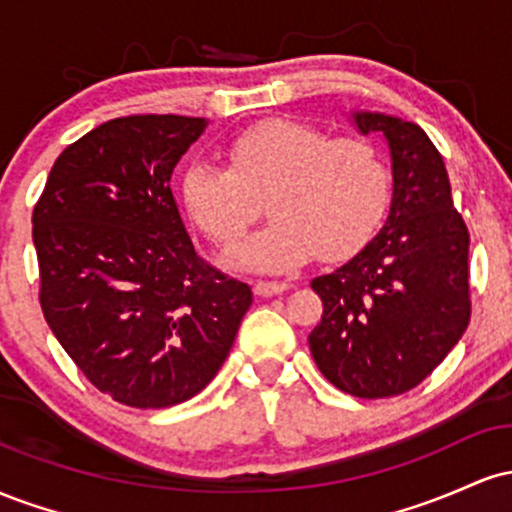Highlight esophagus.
<instances>
[{"label": "esophagus", "mask_w": 512, "mask_h": 512, "mask_svg": "<svg viewBox=\"0 0 512 512\" xmlns=\"http://www.w3.org/2000/svg\"><path fill=\"white\" fill-rule=\"evenodd\" d=\"M289 289H291L289 281H257V284H255V293H257V296H262V298L276 296V293H284Z\"/></svg>", "instance_id": "obj_1"}]
</instances>
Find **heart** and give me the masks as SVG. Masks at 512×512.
Here are the masks:
<instances>
[{
    "instance_id": "1",
    "label": "heart",
    "mask_w": 512,
    "mask_h": 512,
    "mask_svg": "<svg viewBox=\"0 0 512 512\" xmlns=\"http://www.w3.org/2000/svg\"><path fill=\"white\" fill-rule=\"evenodd\" d=\"M228 168L192 161L180 180L190 219L231 248L260 216H274L233 255L262 272L301 267L320 252L344 260L373 238L390 207L387 158L370 139L330 137L298 120L257 122L223 146Z\"/></svg>"
}]
</instances>
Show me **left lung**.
Listing matches in <instances>:
<instances>
[{"instance_id": "8db88e82", "label": "left lung", "mask_w": 512, "mask_h": 512, "mask_svg": "<svg viewBox=\"0 0 512 512\" xmlns=\"http://www.w3.org/2000/svg\"><path fill=\"white\" fill-rule=\"evenodd\" d=\"M354 125L385 137L392 202L366 248L310 281L322 320L308 344L334 387L380 399L426 380L467 330L469 233L424 129L383 113H354Z\"/></svg>"}]
</instances>
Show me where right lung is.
I'll use <instances>...</instances> for the list:
<instances>
[{
	"label": "right lung",
	"mask_w": 512,
	"mask_h": 512,
	"mask_svg": "<svg viewBox=\"0 0 512 512\" xmlns=\"http://www.w3.org/2000/svg\"><path fill=\"white\" fill-rule=\"evenodd\" d=\"M207 120L129 115L57 156L33 209L40 308L98 390L137 409L202 392L248 313V284L195 252L170 175Z\"/></svg>",
	"instance_id": "1"
}]
</instances>
